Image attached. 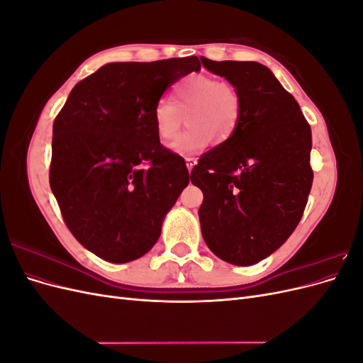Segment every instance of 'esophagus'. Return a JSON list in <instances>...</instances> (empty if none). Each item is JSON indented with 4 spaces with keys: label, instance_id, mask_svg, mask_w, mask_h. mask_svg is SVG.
Here are the masks:
<instances>
[{
    "label": "esophagus",
    "instance_id": "obj_1",
    "mask_svg": "<svg viewBox=\"0 0 363 363\" xmlns=\"http://www.w3.org/2000/svg\"><path fill=\"white\" fill-rule=\"evenodd\" d=\"M195 164H196L195 159H192V157H188V159H186V167H188V171H189V172L194 169Z\"/></svg>",
    "mask_w": 363,
    "mask_h": 363
}]
</instances>
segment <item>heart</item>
<instances>
[{
  "mask_svg": "<svg viewBox=\"0 0 363 363\" xmlns=\"http://www.w3.org/2000/svg\"><path fill=\"white\" fill-rule=\"evenodd\" d=\"M240 95L236 86L211 74H189L174 84L171 100L162 98L152 111L156 135L162 142L172 140L184 116L189 128L172 142L175 155L192 157L213 140L224 144L232 138L240 118Z\"/></svg>",
  "mask_w": 363,
  "mask_h": 363,
  "instance_id": "obj_1",
  "label": "heart"
}]
</instances>
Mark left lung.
I'll use <instances>...</instances> for the list:
<instances>
[{
	"instance_id": "obj_1",
	"label": "left lung",
	"mask_w": 363,
	"mask_h": 363,
	"mask_svg": "<svg viewBox=\"0 0 363 363\" xmlns=\"http://www.w3.org/2000/svg\"><path fill=\"white\" fill-rule=\"evenodd\" d=\"M201 63L235 84L242 103L232 138L191 172L204 195L201 233L219 259L255 265L286 242L303 216L313 182L311 125L265 65Z\"/></svg>"
}]
</instances>
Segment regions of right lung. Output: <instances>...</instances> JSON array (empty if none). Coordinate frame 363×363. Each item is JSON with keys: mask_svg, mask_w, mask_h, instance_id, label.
Segmentation results:
<instances>
[{"mask_svg": "<svg viewBox=\"0 0 363 363\" xmlns=\"http://www.w3.org/2000/svg\"><path fill=\"white\" fill-rule=\"evenodd\" d=\"M199 57L107 63L79 82L54 119L50 186L79 242L112 263L157 242L189 183L184 159L160 144L152 111Z\"/></svg>", "mask_w": 363, "mask_h": 363, "instance_id": "obj_1", "label": "right lung"}]
</instances>
